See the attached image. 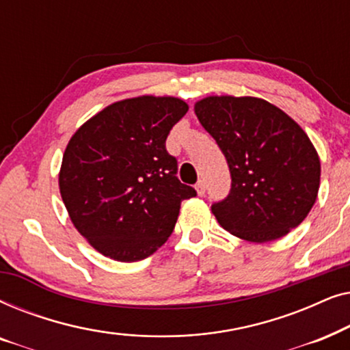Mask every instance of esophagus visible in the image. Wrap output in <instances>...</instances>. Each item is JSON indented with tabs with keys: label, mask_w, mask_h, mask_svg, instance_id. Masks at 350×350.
<instances>
[{
	"label": "esophagus",
	"mask_w": 350,
	"mask_h": 350,
	"mask_svg": "<svg viewBox=\"0 0 350 350\" xmlns=\"http://www.w3.org/2000/svg\"><path fill=\"white\" fill-rule=\"evenodd\" d=\"M196 191H198L199 196H204L205 194V183H204L202 180L196 183Z\"/></svg>",
	"instance_id": "34e87169"
}]
</instances>
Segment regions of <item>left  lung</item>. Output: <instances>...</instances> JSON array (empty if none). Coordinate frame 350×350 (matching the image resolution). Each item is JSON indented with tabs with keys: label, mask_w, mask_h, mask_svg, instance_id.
I'll use <instances>...</instances> for the list:
<instances>
[{
	"label": "left lung",
	"mask_w": 350,
	"mask_h": 350,
	"mask_svg": "<svg viewBox=\"0 0 350 350\" xmlns=\"http://www.w3.org/2000/svg\"><path fill=\"white\" fill-rule=\"evenodd\" d=\"M196 116L218 143L231 172L228 198L212 205L221 226L248 242H271L312 208L320 159L306 132L280 108L256 97H207Z\"/></svg>",
	"instance_id": "left-lung-1"
}]
</instances>
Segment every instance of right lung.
<instances>
[{"label": "right lung", "mask_w": 350, "mask_h": 350, "mask_svg": "<svg viewBox=\"0 0 350 350\" xmlns=\"http://www.w3.org/2000/svg\"><path fill=\"white\" fill-rule=\"evenodd\" d=\"M186 111L175 97L121 100L70 138L60 194L75 228L102 255L145 260L170 237L181 200L198 194L178 180L176 159L165 150Z\"/></svg>", "instance_id": "add662e5"}]
</instances>
